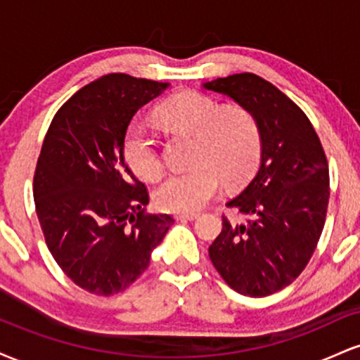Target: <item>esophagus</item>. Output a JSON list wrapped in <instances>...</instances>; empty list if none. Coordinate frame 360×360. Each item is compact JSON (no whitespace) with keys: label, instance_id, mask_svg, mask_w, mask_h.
<instances>
[{"label":"esophagus","instance_id":"1","mask_svg":"<svg viewBox=\"0 0 360 360\" xmlns=\"http://www.w3.org/2000/svg\"><path fill=\"white\" fill-rule=\"evenodd\" d=\"M200 217L198 213H181V214H176V220L179 221H191V220H196V218Z\"/></svg>","mask_w":360,"mask_h":360}]
</instances>
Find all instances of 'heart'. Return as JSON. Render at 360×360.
Wrapping results in <instances>:
<instances>
[{"instance_id": "1", "label": "heart", "mask_w": 360, "mask_h": 360, "mask_svg": "<svg viewBox=\"0 0 360 360\" xmlns=\"http://www.w3.org/2000/svg\"><path fill=\"white\" fill-rule=\"evenodd\" d=\"M157 118L177 131L194 135L189 171L167 176L154 193L164 212H200L217 196L220 183L237 188L250 179L262 154L259 120L240 105H218L198 91H183L157 108ZM123 157L140 179L154 181L164 162L159 142L142 123L128 128Z\"/></svg>"}]
</instances>
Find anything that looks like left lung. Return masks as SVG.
Here are the masks:
<instances>
[{"label":"left lung","instance_id":"8db88e82","mask_svg":"<svg viewBox=\"0 0 360 360\" xmlns=\"http://www.w3.org/2000/svg\"><path fill=\"white\" fill-rule=\"evenodd\" d=\"M205 89L249 108L262 131L259 172L226 203L243 220L223 214L210 259L240 295H274L303 272L320 240L330 198L325 150L304 111L269 81L242 72Z\"/></svg>","mask_w":360,"mask_h":360}]
</instances>
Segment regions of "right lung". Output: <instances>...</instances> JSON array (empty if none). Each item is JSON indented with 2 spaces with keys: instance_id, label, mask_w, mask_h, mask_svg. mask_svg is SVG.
<instances>
[{
  "instance_id": "right-lung-1",
  "label": "right lung",
  "mask_w": 360,
  "mask_h": 360,
  "mask_svg": "<svg viewBox=\"0 0 360 360\" xmlns=\"http://www.w3.org/2000/svg\"><path fill=\"white\" fill-rule=\"evenodd\" d=\"M167 82L108 74L60 106L34 174L35 212L49 250L76 286L125 291L150 264L171 214H150L148 191L128 167L123 140L134 115Z\"/></svg>"
}]
</instances>
